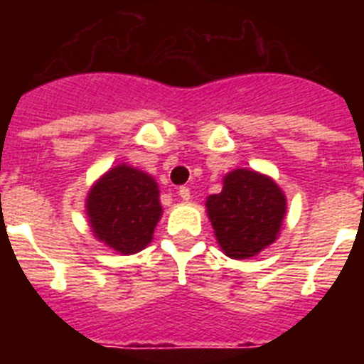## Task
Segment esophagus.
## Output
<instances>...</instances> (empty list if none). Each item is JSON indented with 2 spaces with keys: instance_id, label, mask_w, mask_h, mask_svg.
I'll return each mask as SVG.
<instances>
[{
  "instance_id": "obj_1",
  "label": "esophagus",
  "mask_w": 364,
  "mask_h": 364,
  "mask_svg": "<svg viewBox=\"0 0 364 364\" xmlns=\"http://www.w3.org/2000/svg\"><path fill=\"white\" fill-rule=\"evenodd\" d=\"M178 195L182 200H189V197H191V191H189V188H186V186H182V188L178 189Z\"/></svg>"
}]
</instances>
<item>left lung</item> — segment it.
Here are the masks:
<instances>
[{
  "instance_id": "left-lung-1",
  "label": "left lung",
  "mask_w": 364,
  "mask_h": 364,
  "mask_svg": "<svg viewBox=\"0 0 364 364\" xmlns=\"http://www.w3.org/2000/svg\"><path fill=\"white\" fill-rule=\"evenodd\" d=\"M205 208L222 252L231 259H250L277 239L286 198L268 176L235 169Z\"/></svg>"
}]
</instances>
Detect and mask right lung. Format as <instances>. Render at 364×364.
I'll list each match as a JSON object with an SVG mask.
<instances>
[{"label":"right lung","instance_id":"add662e5","mask_svg":"<svg viewBox=\"0 0 364 364\" xmlns=\"http://www.w3.org/2000/svg\"><path fill=\"white\" fill-rule=\"evenodd\" d=\"M87 215L96 239L124 255L140 252L153 239L162 215L159 186L134 167H112L92 186Z\"/></svg>","mask_w":364,"mask_h":364}]
</instances>
